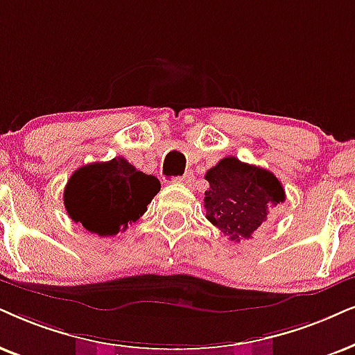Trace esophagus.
Listing matches in <instances>:
<instances>
[{"instance_id":"34e87169","label":"esophagus","mask_w":355,"mask_h":355,"mask_svg":"<svg viewBox=\"0 0 355 355\" xmlns=\"http://www.w3.org/2000/svg\"><path fill=\"white\" fill-rule=\"evenodd\" d=\"M177 182L182 183V185L191 187L193 183H195V175H193V173H185V175H183V177H178Z\"/></svg>"}]
</instances>
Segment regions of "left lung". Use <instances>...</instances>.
I'll list each match as a JSON object with an SVG mask.
<instances>
[{
  "mask_svg": "<svg viewBox=\"0 0 355 355\" xmlns=\"http://www.w3.org/2000/svg\"><path fill=\"white\" fill-rule=\"evenodd\" d=\"M206 219L231 241L252 237L273 206L285 201V190L268 170L224 157L205 175Z\"/></svg>",
  "mask_w": 355,
  "mask_h": 355,
  "instance_id": "1",
  "label": "left lung"
}]
</instances>
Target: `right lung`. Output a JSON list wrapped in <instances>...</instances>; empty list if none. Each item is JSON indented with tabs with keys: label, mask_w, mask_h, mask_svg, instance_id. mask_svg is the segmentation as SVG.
<instances>
[{
	"label": "right lung",
	"mask_w": 355,
	"mask_h": 355,
	"mask_svg": "<svg viewBox=\"0 0 355 355\" xmlns=\"http://www.w3.org/2000/svg\"><path fill=\"white\" fill-rule=\"evenodd\" d=\"M160 182L124 157L83 165L71 173L64 191L69 216L93 234L107 237L125 231L147 211Z\"/></svg>",
	"instance_id": "obj_1"
}]
</instances>
